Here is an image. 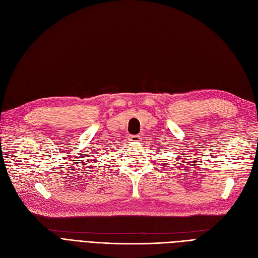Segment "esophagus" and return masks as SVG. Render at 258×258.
I'll use <instances>...</instances> for the list:
<instances>
[{"label":"esophagus","instance_id":"obj_1","mask_svg":"<svg viewBox=\"0 0 258 258\" xmlns=\"http://www.w3.org/2000/svg\"><path fill=\"white\" fill-rule=\"evenodd\" d=\"M141 139H142V137H141V136H139V135H133V136H130V141H132V142H140V141H141Z\"/></svg>","mask_w":258,"mask_h":258}]
</instances>
